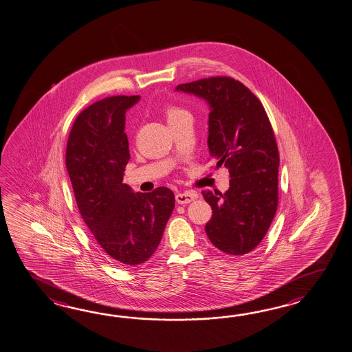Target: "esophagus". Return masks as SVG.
<instances>
[{
	"instance_id": "esophagus-1",
	"label": "esophagus",
	"mask_w": 352,
	"mask_h": 352,
	"mask_svg": "<svg viewBox=\"0 0 352 352\" xmlns=\"http://www.w3.org/2000/svg\"><path fill=\"white\" fill-rule=\"evenodd\" d=\"M197 198V193L196 192H192V190H187V192H183V193H178L175 196L177 202L180 205H187L189 202H192L193 199Z\"/></svg>"
}]
</instances>
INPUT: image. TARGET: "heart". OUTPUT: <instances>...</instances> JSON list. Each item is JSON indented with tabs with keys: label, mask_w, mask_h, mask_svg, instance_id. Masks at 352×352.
Here are the masks:
<instances>
[{
	"label": "heart",
	"mask_w": 352,
	"mask_h": 352,
	"mask_svg": "<svg viewBox=\"0 0 352 352\" xmlns=\"http://www.w3.org/2000/svg\"><path fill=\"white\" fill-rule=\"evenodd\" d=\"M183 113H187L184 112L183 109H179V108H177V107H168L166 109H165V116H166V120H168V122L169 120H174L175 117H178V116H180V114H183Z\"/></svg>",
	"instance_id": "heart-1"
}]
</instances>
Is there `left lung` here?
I'll return each instance as SVG.
<instances>
[{
	"label": "left lung",
	"instance_id": "left-lung-1",
	"mask_svg": "<svg viewBox=\"0 0 352 352\" xmlns=\"http://www.w3.org/2000/svg\"><path fill=\"white\" fill-rule=\"evenodd\" d=\"M175 90L207 100L210 154L229 169L225 193L202 190L212 208L207 236L223 253L247 254L265 238L278 205L280 156L271 122L257 96L235 78H201Z\"/></svg>",
	"mask_w": 352,
	"mask_h": 352
}]
</instances>
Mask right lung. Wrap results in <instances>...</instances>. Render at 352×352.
Listing matches in <instances>:
<instances>
[{
  "label": "right lung",
  "mask_w": 352,
  "mask_h": 352,
  "mask_svg": "<svg viewBox=\"0 0 352 352\" xmlns=\"http://www.w3.org/2000/svg\"><path fill=\"white\" fill-rule=\"evenodd\" d=\"M140 95H116L89 105L69 131L66 166L80 214L100 248L122 267L138 266L155 253L175 205L159 187L133 193L123 184L129 160L126 112Z\"/></svg>",
  "instance_id": "right-lung-1"
}]
</instances>
